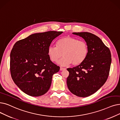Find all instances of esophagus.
<instances>
[{"instance_id":"1","label":"esophagus","mask_w":120,"mask_h":120,"mask_svg":"<svg viewBox=\"0 0 120 120\" xmlns=\"http://www.w3.org/2000/svg\"><path fill=\"white\" fill-rule=\"evenodd\" d=\"M65 69H65V68H64L61 67L60 69V71H63V70H65Z\"/></svg>"}]
</instances>
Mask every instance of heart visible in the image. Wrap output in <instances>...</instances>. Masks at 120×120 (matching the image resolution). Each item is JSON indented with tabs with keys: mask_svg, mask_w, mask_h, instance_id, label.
Here are the masks:
<instances>
[{
	"mask_svg": "<svg viewBox=\"0 0 120 120\" xmlns=\"http://www.w3.org/2000/svg\"><path fill=\"white\" fill-rule=\"evenodd\" d=\"M88 46L84 41L68 36L60 39L56 43V47L50 45L48 54L50 60L57 62L62 56L63 57L58 62L62 66L72 64L77 66L84 61L88 54Z\"/></svg>",
	"mask_w": 120,
	"mask_h": 120,
	"instance_id": "1",
	"label": "heart"
}]
</instances>
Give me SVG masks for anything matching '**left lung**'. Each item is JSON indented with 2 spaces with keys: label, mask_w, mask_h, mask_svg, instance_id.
I'll use <instances>...</instances> for the list:
<instances>
[{
  "label": "left lung",
  "mask_w": 120,
  "mask_h": 120,
  "mask_svg": "<svg viewBox=\"0 0 120 120\" xmlns=\"http://www.w3.org/2000/svg\"><path fill=\"white\" fill-rule=\"evenodd\" d=\"M84 39L88 46V54L84 61L68 68L67 84L71 93L79 97H87L96 92L108 78L111 63L109 48L101 39L89 32H74Z\"/></svg>",
  "instance_id": "8db88e82"
}]
</instances>
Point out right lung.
I'll return each instance as SVG.
<instances>
[{"label": "right lung", "mask_w": 120, "mask_h": 120, "mask_svg": "<svg viewBox=\"0 0 120 120\" xmlns=\"http://www.w3.org/2000/svg\"><path fill=\"white\" fill-rule=\"evenodd\" d=\"M62 31L31 34L15 44L10 53V71L17 86L24 93L39 97L47 92L52 77L60 67L52 62L48 49Z\"/></svg>", "instance_id": "add662e5"}]
</instances>
